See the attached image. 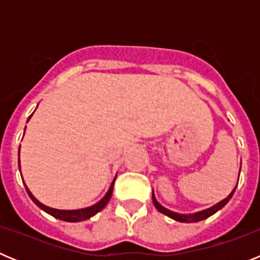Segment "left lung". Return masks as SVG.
I'll use <instances>...</instances> for the list:
<instances>
[{
  "label": "left lung",
  "instance_id": "left-lung-1",
  "mask_svg": "<svg viewBox=\"0 0 260 260\" xmlns=\"http://www.w3.org/2000/svg\"><path fill=\"white\" fill-rule=\"evenodd\" d=\"M234 190H236V189H234ZM234 190L231 192V194L228 195V198H225L224 201H221V202H220V203L215 204L213 207L208 208V210L201 211V212L191 213V215H181V213H176V212H172V211L167 210V208L162 207L161 204H160L157 201H156L153 192H152V202H153V204H155V207L157 208L158 212H161V213H164V215L169 216L171 219L176 220V221H180V222H197V221H202V220L207 219V217H210L211 215H213V213H215V212H217V211H219L220 208L224 207L225 204H226L229 202V199H231L232 197H233Z\"/></svg>",
  "mask_w": 260,
  "mask_h": 260
}]
</instances>
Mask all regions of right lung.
Segmentation results:
<instances>
[{
	"instance_id": "add662e5",
	"label": "right lung",
	"mask_w": 260,
	"mask_h": 260,
	"mask_svg": "<svg viewBox=\"0 0 260 260\" xmlns=\"http://www.w3.org/2000/svg\"><path fill=\"white\" fill-rule=\"evenodd\" d=\"M29 117H31V116H29ZM114 181H116V180H114ZM114 181L112 182V185H110L109 190H108V192H107V195H105L104 198L99 202V203H96L95 206H92V207H87V208H83V210H74V211H62V210H54V208L47 207V206H44L43 203H40V202H39L38 199H36L35 197L31 194V191L27 189V186H26V190H27V194L29 195V198L32 199V202H34V203H35L38 207H40L41 210L45 211V212L49 213V215H52L53 217L62 220V221L77 222V221H83V220L89 219L91 216L96 215L99 211H102L103 208L107 206V203L109 202L110 197H112V192H113Z\"/></svg>"
}]
</instances>
